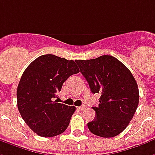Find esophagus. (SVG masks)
Returning a JSON list of instances; mask_svg holds the SVG:
<instances>
[{
	"label": "esophagus",
	"instance_id": "esophagus-1",
	"mask_svg": "<svg viewBox=\"0 0 155 155\" xmlns=\"http://www.w3.org/2000/svg\"><path fill=\"white\" fill-rule=\"evenodd\" d=\"M78 108H79V109L81 110V111H84V109H85V108H86V105H85V104H83L82 106L79 107Z\"/></svg>",
	"mask_w": 155,
	"mask_h": 155
}]
</instances>
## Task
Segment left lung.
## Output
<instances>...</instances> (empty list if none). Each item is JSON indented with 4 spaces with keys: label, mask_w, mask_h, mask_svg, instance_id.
Segmentation results:
<instances>
[{
    "label": "left lung",
    "mask_w": 155,
    "mask_h": 155,
    "mask_svg": "<svg viewBox=\"0 0 155 155\" xmlns=\"http://www.w3.org/2000/svg\"><path fill=\"white\" fill-rule=\"evenodd\" d=\"M93 94H100L99 104L93 107L94 119L88 123L96 136L109 138L127 128L139 104L135 78L116 57L104 55L90 60H75Z\"/></svg>",
    "instance_id": "1"
}]
</instances>
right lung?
Here are the masks:
<instances>
[{
	"label": "right lung",
	"instance_id": "obj_1",
	"mask_svg": "<svg viewBox=\"0 0 155 155\" xmlns=\"http://www.w3.org/2000/svg\"><path fill=\"white\" fill-rule=\"evenodd\" d=\"M79 72L74 61L52 54L40 56L25 69L17 88V105L23 120L37 135L52 137L66 130L75 107L54 98L63 83Z\"/></svg>",
	"mask_w": 155,
	"mask_h": 155
}]
</instances>
